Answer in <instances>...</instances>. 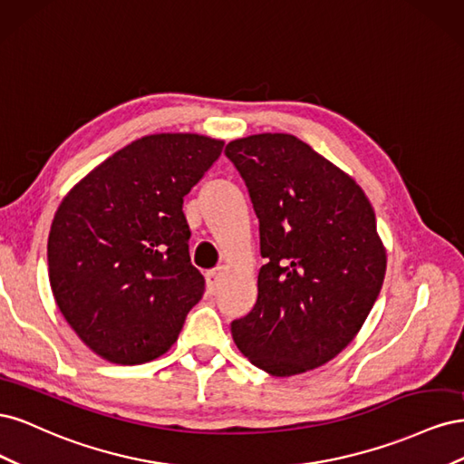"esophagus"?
Returning <instances> with one entry per match:
<instances>
[{"mask_svg":"<svg viewBox=\"0 0 464 464\" xmlns=\"http://www.w3.org/2000/svg\"><path fill=\"white\" fill-rule=\"evenodd\" d=\"M220 278H222V266H217V269L207 273V285H208V288L215 292L218 288V285H220Z\"/></svg>","mask_w":464,"mask_h":464,"instance_id":"34e87169","label":"esophagus"}]
</instances>
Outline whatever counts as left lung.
I'll return each instance as SVG.
<instances>
[{
    "instance_id": "8db88e82",
    "label": "left lung",
    "mask_w": 464,
    "mask_h": 464,
    "mask_svg": "<svg viewBox=\"0 0 464 464\" xmlns=\"http://www.w3.org/2000/svg\"><path fill=\"white\" fill-rule=\"evenodd\" d=\"M224 154L259 218L257 300L232 321L240 353L290 377L353 343L382 292L387 254L366 193L341 168L288 133L236 139Z\"/></svg>"
}]
</instances>
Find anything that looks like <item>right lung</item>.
Returning a JSON list of instances; mask_svg holds the SVG:
<instances>
[{"mask_svg":"<svg viewBox=\"0 0 464 464\" xmlns=\"http://www.w3.org/2000/svg\"><path fill=\"white\" fill-rule=\"evenodd\" d=\"M222 147L198 133L141 137L98 164L55 210L50 286L98 356L135 366L178 341L205 290L181 205Z\"/></svg>","mask_w":464,"mask_h":464,"instance_id":"right-lung-1","label":"right lung"}]
</instances>
